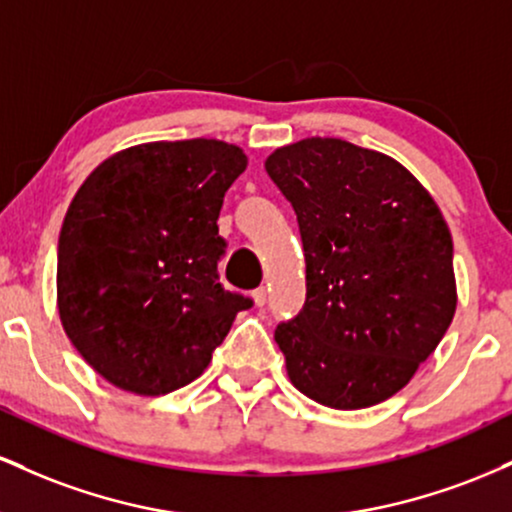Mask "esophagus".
Listing matches in <instances>:
<instances>
[{"instance_id":"1","label":"esophagus","mask_w":512,"mask_h":512,"mask_svg":"<svg viewBox=\"0 0 512 512\" xmlns=\"http://www.w3.org/2000/svg\"><path fill=\"white\" fill-rule=\"evenodd\" d=\"M252 301H255L257 308H262V305L267 303V289H264V286H260V289L252 291Z\"/></svg>"}]
</instances>
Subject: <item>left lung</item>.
<instances>
[{"instance_id":"obj_1","label":"left lung","mask_w":512,"mask_h":512,"mask_svg":"<svg viewBox=\"0 0 512 512\" xmlns=\"http://www.w3.org/2000/svg\"><path fill=\"white\" fill-rule=\"evenodd\" d=\"M264 168L305 252L303 310L274 330L293 387L332 409L385 402L455 315L448 223L402 163L344 139L281 146Z\"/></svg>"}]
</instances>
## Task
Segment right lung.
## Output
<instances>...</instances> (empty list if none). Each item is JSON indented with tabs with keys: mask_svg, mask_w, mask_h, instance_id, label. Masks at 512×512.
<instances>
[{
	"mask_svg": "<svg viewBox=\"0 0 512 512\" xmlns=\"http://www.w3.org/2000/svg\"><path fill=\"white\" fill-rule=\"evenodd\" d=\"M248 168L219 139L129 146L93 170L64 216L57 310L108 383L168 395L209 366L250 298L219 284L223 195Z\"/></svg>",
	"mask_w": 512,
	"mask_h": 512,
	"instance_id": "1",
	"label": "right lung"
}]
</instances>
